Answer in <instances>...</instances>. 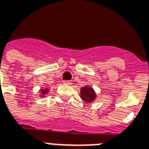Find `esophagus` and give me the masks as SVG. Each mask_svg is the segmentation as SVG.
Wrapping results in <instances>:
<instances>
[{"instance_id":"obj_1","label":"esophagus","mask_w":149,"mask_h":149,"mask_svg":"<svg viewBox=\"0 0 149 149\" xmlns=\"http://www.w3.org/2000/svg\"><path fill=\"white\" fill-rule=\"evenodd\" d=\"M63 83H64V84H66V85H70L72 84L71 81H64Z\"/></svg>"}]
</instances>
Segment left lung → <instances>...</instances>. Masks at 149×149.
Segmentation results:
<instances>
[{"mask_svg": "<svg viewBox=\"0 0 149 149\" xmlns=\"http://www.w3.org/2000/svg\"><path fill=\"white\" fill-rule=\"evenodd\" d=\"M96 93L93 88L88 86H84L81 88V97L86 103H92L96 99Z\"/></svg>", "mask_w": 149, "mask_h": 149, "instance_id": "8db88e82", "label": "left lung"}]
</instances>
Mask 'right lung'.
<instances>
[{"instance_id": "right-lung-1", "label": "right lung", "mask_w": 149, "mask_h": 149, "mask_svg": "<svg viewBox=\"0 0 149 149\" xmlns=\"http://www.w3.org/2000/svg\"><path fill=\"white\" fill-rule=\"evenodd\" d=\"M41 94L40 95H42V97L43 96H45V94H47L48 93H49V88H45V89H41Z\"/></svg>"}]
</instances>
